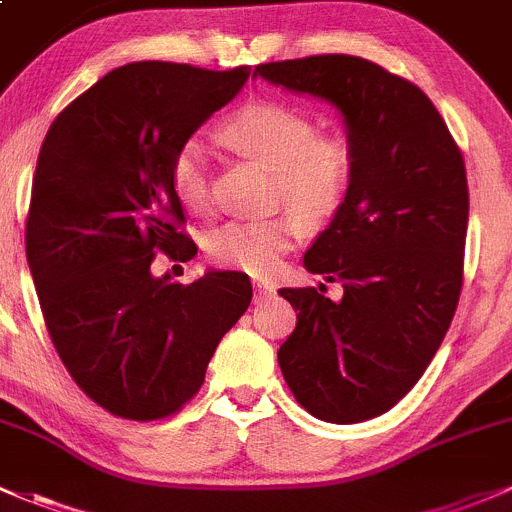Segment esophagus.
I'll return each instance as SVG.
<instances>
[{
    "label": "esophagus",
    "instance_id": "esophagus-1",
    "mask_svg": "<svg viewBox=\"0 0 512 512\" xmlns=\"http://www.w3.org/2000/svg\"><path fill=\"white\" fill-rule=\"evenodd\" d=\"M256 298H268V295L276 293V283L268 281V278H254Z\"/></svg>",
    "mask_w": 512,
    "mask_h": 512
}]
</instances>
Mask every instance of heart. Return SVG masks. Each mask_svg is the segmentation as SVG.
I'll return each instance as SVG.
<instances>
[{
	"label": "heart",
	"instance_id": "obj_1",
	"mask_svg": "<svg viewBox=\"0 0 512 512\" xmlns=\"http://www.w3.org/2000/svg\"><path fill=\"white\" fill-rule=\"evenodd\" d=\"M221 135L236 150L261 160L276 175L278 202H286L308 224L333 217L352 182L355 152L342 135H318V125L303 110L276 100H258L236 110ZM172 189L184 209L212 212V172L207 145L184 140L172 160ZM298 234V219L278 214L268 219H231L209 231L207 254L219 266L268 273Z\"/></svg>",
	"mask_w": 512,
	"mask_h": 512
}]
</instances>
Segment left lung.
Returning <instances> with one entry per match:
<instances>
[{
    "mask_svg": "<svg viewBox=\"0 0 512 512\" xmlns=\"http://www.w3.org/2000/svg\"><path fill=\"white\" fill-rule=\"evenodd\" d=\"M256 73L333 103L355 152L345 199L303 256L342 298L323 295V283L281 288L298 323L278 365L305 412L357 424L419 382L449 330L463 283L466 165L429 96L377 63L323 54Z\"/></svg>",
    "mask_w": 512,
    "mask_h": 512,
    "instance_id": "8db88e82",
    "label": "left lung"
}]
</instances>
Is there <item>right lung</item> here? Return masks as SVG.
<instances>
[{"instance_id": "right-lung-1", "label": "right lung", "mask_w": 512, "mask_h": 512, "mask_svg": "<svg viewBox=\"0 0 512 512\" xmlns=\"http://www.w3.org/2000/svg\"><path fill=\"white\" fill-rule=\"evenodd\" d=\"M249 73L170 61L113 68L56 115L41 145L26 261L61 362L115 416L179 412L251 303L246 273L207 271L182 286L150 271L157 251L197 254L172 160Z\"/></svg>"}]
</instances>
